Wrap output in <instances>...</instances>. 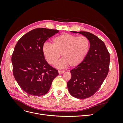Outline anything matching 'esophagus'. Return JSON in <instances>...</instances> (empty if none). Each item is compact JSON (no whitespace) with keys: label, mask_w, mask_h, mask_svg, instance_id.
I'll list each match as a JSON object with an SVG mask.
<instances>
[{"label":"esophagus","mask_w":123,"mask_h":123,"mask_svg":"<svg viewBox=\"0 0 123 123\" xmlns=\"http://www.w3.org/2000/svg\"><path fill=\"white\" fill-rule=\"evenodd\" d=\"M58 72L59 74H62V73H64V71H63V70H58Z\"/></svg>","instance_id":"34e87169"}]
</instances>
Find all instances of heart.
Returning <instances> with one entry per match:
<instances>
[{
  "mask_svg": "<svg viewBox=\"0 0 123 123\" xmlns=\"http://www.w3.org/2000/svg\"><path fill=\"white\" fill-rule=\"evenodd\" d=\"M90 47V41L86 36L63 33L53 39L52 45L44 43L42 50L44 58L50 65H55L61 54L62 59L57 65L58 67L67 65L74 67L84 60Z\"/></svg>",
  "mask_w": 123,
  "mask_h": 123,
  "instance_id": "b5f03b06",
  "label": "heart"
}]
</instances>
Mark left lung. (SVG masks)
I'll list each match as a JSON object with an SVG mask.
<instances>
[{
  "mask_svg": "<svg viewBox=\"0 0 123 123\" xmlns=\"http://www.w3.org/2000/svg\"><path fill=\"white\" fill-rule=\"evenodd\" d=\"M86 36L90 47L84 60L70 71L71 78L67 83L70 94L85 99L91 97L99 89L109 70L110 54L105 43L97 36L88 32L72 31Z\"/></svg>",
  "mask_w": 123,
  "mask_h": 123,
  "instance_id": "8db88e82",
  "label": "left lung"
}]
</instances>
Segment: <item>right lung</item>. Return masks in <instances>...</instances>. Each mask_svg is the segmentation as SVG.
Here are the masks:
<instances>
[{
	"label": "right lung",
	"instance_id": "obj_1",
	"mask_svg": "<svg viewBox=\"0 0 123 123\" xmlns=\"http://www.w3.org/2000/svg\"><path fill=\"white\" fill-rule=\"evenodd\" d=\"M57 30L37 28L18 41L12 55L14 76L21 89L33 96L45 95L58 72L45 60L43 46L58 32Z\"/></svg>",
	"mask_w": 123,
	"mask_h": 123
}]
</instances>
